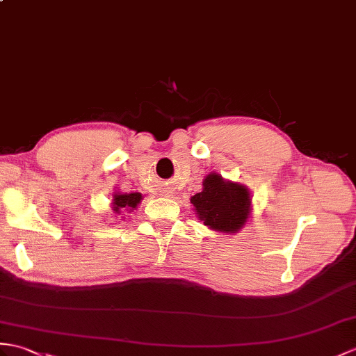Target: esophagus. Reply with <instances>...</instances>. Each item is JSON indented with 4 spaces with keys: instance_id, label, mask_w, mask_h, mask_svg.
I'll list each match as a JSON object with an SVG mask.
<instances>
[{
    "instance_id": "1",
    "label": "esophagus",
    "mask_w": 356,
    "mask_h": 356,
    "mask_svg": "<svg viewBox=\"0 0 356 356\" xmlns=\"http://www.w3.org/2000/svg\"><path fill=\"white\" fill-rule=\"evenodd\" d=\"M165 195H170V194H165Z\"/></svg>"
}]
</instances>
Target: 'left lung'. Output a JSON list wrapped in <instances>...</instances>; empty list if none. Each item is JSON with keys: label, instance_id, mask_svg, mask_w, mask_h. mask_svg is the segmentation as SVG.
Segmentation results:
<instances>
[{"label": "left lung", "instance_id": "left-lung-1", "mask_svg": "<svg viewBox=\"0 0 356 356\" xmlns=\"http://www.w3.org/2000/svg\"><path fill=\"white\" fill-rule=\"evenodd\" d=\"M189 200L204 226L227 235L238 234L252 213L249 188L221 177L218 172H209L203 179L202 191Z\"/></svg>", "mask_w": 356, "mask_h": 356}]
</instances>
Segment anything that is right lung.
Listing matches in <instances>:
<instances>
[{"mask_svg":"<svg viewBox=\"0 0 356 356\" xmlns=\"http://www.w3.org/2000/svg\"><path fill=\"white\" fill-rule=\"evenodd\" d=\"M144 195L140 193H121V191H115L112 194V211L115 216H117V218L120 216H124V212H134L140 200H143ZM124 217H121L122 220Z\"/></svg>","mask_w":356,"mask_h":356,"instance_id":"obj_1","label":"right lung"}]
</instances>
